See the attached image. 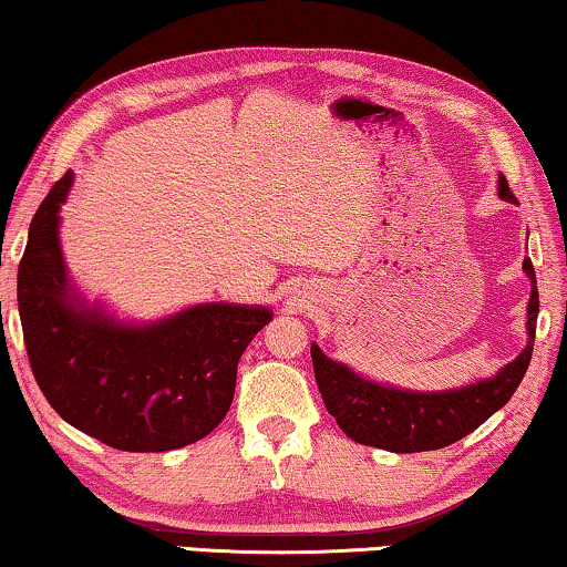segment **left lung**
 I'll use <instances>...</instances> for the list:
<instances>
[{"mask_svg":"<svg viewBox=\"0 0 567 567\" xmlns=\"http://www.w3.org/2000/svg\"><path fill=\"white\" fill-rule=\"evenodd\" d=\"M499 198L517 203L504 175H499ZM522 269L532 285L527 300V346L494 377L478 379L473 384L443 392L400 390L359 374L341 361L328 359L318 343H310L318 390L338 427L361 445L384 447L390 453H420L451 445L484 425L517 392L535 346L539 310L537 277L529 259L522 261Z\"/></svg>","mask_w":567,"mask_h":567,"instance_id":"1","label":"left lung"}]
</instances>
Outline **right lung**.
<instances>
[{
	"instance_id": "obj_1",
	"label": "right lung",
	"mask_w": 567,
	"mask_h": 567,
	"mask_svg": "<svg viewBox=\"0 0 567 567\" xmlns=\"http://www.w3.org/2000/svg\"><path fill=\"white\" fill-rule=\"evenodd\" d=\"M68 171L40 203L17 272L32 374L68 425L116 451L165 453L206 437L231 408L236 367L272 308L198 302L159 320H124L68 275L61 206Z\"/></svg>"
}]
</instances>
